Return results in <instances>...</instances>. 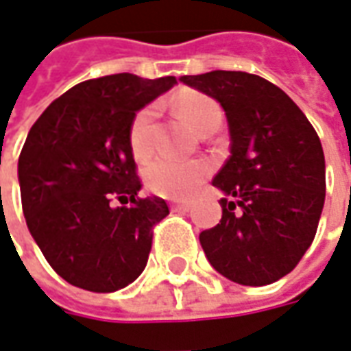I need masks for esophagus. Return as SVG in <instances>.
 <instances>
[{
  "instance_id": "obj_1",
  "label": "esophagus",
  "mask_w": 351,
  "mask_h": 351,
  "mask_svg": "<svg viewBox=\"0 0 351 351\" xmlns=\"http://www.w3.org/2000/svg\"><path fill=\"white\" fill-rule=\"evenodd\" d=\"M173 211H188L190 209V206L188 204H180V202H176V204H173Z\"/></svg>"
}]
</instances>
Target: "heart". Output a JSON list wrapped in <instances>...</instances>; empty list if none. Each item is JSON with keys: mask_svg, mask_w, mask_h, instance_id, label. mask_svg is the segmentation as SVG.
<instances>
[{"mask_svg": "<svg viewBox=\"0 0 351 351\" xmlns=\"http://www.w3.org/2000/svg\"><path fill=\"white\" fill-rule=\"evenodd\" d=\"M175 109L192 130L202 136L211 128H219L223 111L213 97L199 92H182L176 95ZM157 107H142L130 123V147L138 159L152 156L156 147ZM209 175V167L204 161H175L156 159L145 169V184L157 195L171 199H186L194 194L197 186Z\"/></svg>", "mask_w": 351, "mask_h": 351, "instance_id": "b5f03b06", "label": "heart"}]
</instances>
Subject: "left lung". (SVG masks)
I'll use <instances>...</instances> for the list:
<instances>
[{"instance_id": "1", "label": "left lung", "mask_w": 351, "mask_h": 351, "mask_svg": "<svg viewBox=\"0 0 351 351\" xmlns=\"http://www.w3.org/2000/svg\"><path fill=\"white\" fill-rule=\"evenodd\" d=\"M225 109L230 157L213 178L225 192L221 223L199 234L209 263L244 286L276 282L315 238L325 204V154L288 95L242 71L180 78Z\"/></svg>"}]
</instances>
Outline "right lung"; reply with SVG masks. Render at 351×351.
<instances>
[{"instance_id": "right-lung-1", "label": "right lung", "mask_w": 351, "mask_h": 351, "mask_svg": "<svg viewBox=\"0 0 351 351\" xmlns=\"http://www.w3.org/2000/svg\"><path fill=\"white\" fill-rule=\"evenodd\" d=\"M175 84V76L130 73L84 80L51 101L26 136L19 157L26 225L69 285L115 292L144 271L169 206L138 195L128 132L136 111Z\"/></svg>"}]
</instances>
